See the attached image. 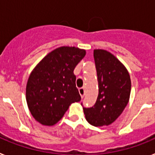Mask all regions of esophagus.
<instances>
[{
  "mask_svg": "<svg viewBox=\"0 0 155 155\" xmlns=\"http://www.w3.org/2000/svg\"><path fill=\"white\" fill-rule=\"evenodd\" d=\"M78 90H79V93H80L81 98H84V94H85V91H84V87H80V88H79Z\"/></svg>",
  "mask_w": 155,
  "mask_h": 155,
  "instance_id": "obj_1",
  "label": "esophagus"
}]
</instances>
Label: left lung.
Masks as SVG:
<instances>
[{"mask_svg": "<svg viewBox=\"0 0 155 155\" xmlns=\"http://www.w3.org/2000/svg\"><path fill=\"white\" fill-rule=\"evenodd\" d=\"M98 82V95L91 108H83L91 125L112 124L127 106L131 91L128 71L113 54L105 50H94Z\"/></svg>", "mask_w": 155, "mask_h": 155, "instance_id": "left-lung-1", "label": "left lung"}]
</instances>
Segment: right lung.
Returning a JSON list of instances; mask_svg holds the SVG:
<instances>
[{"label": "right lung", "instance_id": "1", "mask_svg": "<svg viewBox=\"0 0 155 155\" xmlns=\"http://www.w3.org/2000/svg\"><path fill=\"white\" fill-rule=\"evenodd\" d=\"M86 51L61 46L49 53L32 70L26 85V102L39 124L53 126L62 119L70 105L81 101L74 70Z\"/></svg>", "mask_w": 155, "mask_h": 155}]
</instances>
